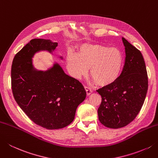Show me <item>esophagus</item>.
Wrapping results in <instances>:
<instances>
[{"instance_id":"esophagus-1","label":"esophagus","mask_w":158,"mask_h":158,"mask_svg":"<svg viewBox=\"0 0 158 158\" xmlns=\"http://www.w3.org/2000/svg\"><path fill=\"white\" fill-rule=\"evenodd\" d=\"M84 88H85V91H86V94H87V95H89L91 93H92V90H91V89L89 88V87H88V86H84Z\"/></svg>"}]
</instances>
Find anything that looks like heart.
Here are the masks:
<instances>
[{
    "label": "heart",
    "instance_id": "1",
    "mask_svg": "<svg viewBox=\"0 0 158 158\" xmlns=\"http://www.w3.org/2000/svg\"><path fill=\"white\" fill-rule=\"evenodd\" d=\"M67 68L70 75L79 79L89 75L98 85H110L118 79L123 66L121 52L116 48L100 44H84L79 47L77 55L69 53Z\"/></svg>",
    "mask_w": 158,
    "mask_h": 158
}]
</instances>
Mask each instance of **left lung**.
Masks as SVG:
<instances>
[{"mask_svg": "<svg viewBox=\"0 0 158 158\" xmlns=\"http://www.w3.org/2000/svg\"><path fill=\"white\" fill-rule=\"evenodd\" d=\"M125 50L124 66L110 85L97 89L101 96L98 120L104 126L118 129L129 124L140 112L148 89L146 66L141 52L122 38Z\"/></svg>", "mask_w": 158, "mask_h": 158, "instance_id": "8db88e82", "label": "left lung"}]
</instances>
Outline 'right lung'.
Masks as SVG:
<instances>
[{"label":"right lung","instance_id":"right-lung-1","mask_svg":"<svg viewBox=\"0 0 158 158\" xmlns=\"http://www.w3.org/2000/svg\"><path fill=\"white\" fill-rule=\"evenodd\" d=\"M57 42L33 39L15 54L11 65V89L18 106L35 124L48 129H61L75 118L86 92L78 80L65 74L57 64L47 71L33 69L35 52H51Z\"/></svg>","mask_w":158,"mask_h":158}]
</instances>
